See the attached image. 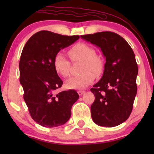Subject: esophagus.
I'll list each match as a JSON object with an SVG mask.
<instances>
[{
	"instance_id": "esophagus-1",
	"label": "esophagus",
	"mask_w": 154,
	"mask_h": 154,
	"mask_svg": "<svg viewBox=\"0 0 154 154\" xmlns=\"http://www.w3.org/2000/svg\"><path fill=\"white\" fill-rule=\"evenodd\" d=\"M84 92H85V91H83V90H79V91H78V93H79L80 96H81L82 94L84 93Z\"/></svg>"
}]
</instances>
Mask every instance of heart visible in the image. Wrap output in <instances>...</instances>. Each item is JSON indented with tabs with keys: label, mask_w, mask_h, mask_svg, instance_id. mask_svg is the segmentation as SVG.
Wrapping results in <instances>:
<instances>
[{
	"label": "heart",
	"mask_w": 154,
	"mask_h": 154,
	"mask_svg": "<svg viewBox=\"0 0 154 154\" xmlns=\"http://www.w3.org/2000/svg\"><path fill=\"white\" fill-rule=\"evenodd\" d=\"M68 54L73 62H82L80 75L73 76L66 82L69 89H83L92 83L95 75L100 76L104 71V64L102 58L96 55L94 49L88 44H75L69 50ZM54 67L62 76L66 78L70 75L71 63L64 54L59 52L54 57Z\"/></svg>",
	"instance_id": "heart-1"
}]
</instances>
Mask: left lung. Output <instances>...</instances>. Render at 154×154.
Here are the masks:
<instances>
[{
    "label": "left lung",
    "instance_id": "1",
    "mask_svg": "<svg viewBox=\"0 0 154 154\" xmlns=\"http://www.w3.org/2000/svg\"><path fill=\"white\" fill-rule=\"evenodd\" d=\"M81 37L100 48L106 58L102 79L90 89L95 97L90 107L92 119L100 126L119 125L129 118L137 92L133 50L123 38L111 31Z\"/></svg>",
    "mask_w": 154,
    "mask_h": 154
}]
</instances>
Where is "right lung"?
Here are the masks:
<instances>
[{
	"mask_svg": "<svg viewBox=\"0 0 154 154\" xmlns=\"http://www.w3.org/2000/svg\"><path fill=\"white\" fill-rule=\"evenodd\" d=\"M79 35H62L48 31L33 34L25 44L20 60V81L31 116L43 127L66 123L71 107L79 98L74 90L55 94L63 82L54 67L59 51L68 47Z\"/></svg>",
	"mask_w": 154,
	"mask_h": 154,
	"instance_id": "right-lung-1",
	"label": "right lung"
}]
</instances>
